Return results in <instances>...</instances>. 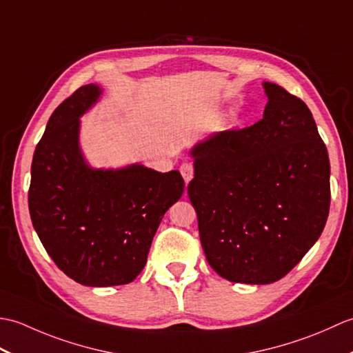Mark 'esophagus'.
<instances>
[{"instance_id": "1", "label": "esophagus", "mask_w": 353, "mask_h": 353, "mask_svg": "<svg viewBox=\"0 0 353 353\" xmlns=\"http://www.w3.org/2000/svg\"><path fill=\"white\" fill-rule=\"evenodd\" d=\"M181 172H182V177H183V181H185V183H188L191 179H192V176H194V167H192V163L191 162H183L182 165H181Z\"/></svg>"}]
</instances>
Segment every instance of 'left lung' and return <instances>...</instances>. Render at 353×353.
<instances>
[{
  "instance_id": "obj_1",
  "label": "left lung",
  "mask_w": 353,
  "mask_h": 353,
  "mask_svg": "<svg viewBox=\"0 0 353 353\" xmlns=\"http://www.w3.org/2000/svg\"><path fill=\"white\" fill-rule=\"evenodd\" d=\"M264 117L191 150L188 197L206 259L224 279L273 283L317 241L329 215L327 150L308 106L264 83Z\"/></svg>"
}]
</instances>
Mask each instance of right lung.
I'll list each match as a JSON object with an SVG mask.
<instances>
[{
	"label": "right lung",
	"mask_w": 353,
	"mask_h": 353,
	"mask_svg": "<svg viewBox=\"0 0 353 353\" xmlns=\"http://www.w3.org/2000/svg\"><path fill=\"white\" fill-rule=\"evenodd\" d=\"M100 94L97 85L81 86L52 112L34 150L28 190L30 216L45 250L86 287L132 282L163 214L185 188L176 170L89 167L79 148V118Z\"/></svg>",
	"instance_id": "right-lung-1"
}]
</instances>
